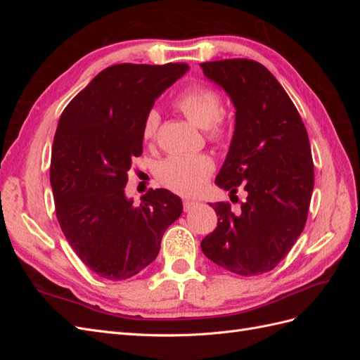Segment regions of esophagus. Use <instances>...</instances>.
<instances>
[{
    "label": "esophagus",
    "mask_w": 360,
    "mask_h": 360,
    "mask_svg": "<svg viewBox=\"0 0 360 360\" xmlns=\"http://www.w3.org/2000/svg\"><path fill=\"white\" fill-rule=\"evenodd\" d=\"M198 202L197 201H192V200H184L183 201V209L184 212H191L195 205H197Z\"/></svg>",
    "instance_id": "obj_1"
}]
</instances>
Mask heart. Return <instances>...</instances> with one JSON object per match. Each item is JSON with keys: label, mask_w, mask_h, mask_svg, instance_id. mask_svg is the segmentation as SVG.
Listing matches in <instances>:
<instances>
[{"label": "heart", "mask_w": 360, "mask_h": 360, "mask_svg": "<svg viewBox=\"0 0 360 360\" xmlns=\"http://www.w3.org/2000/svg\"><path fill=\"white\" fill-rule=\"evenodd\" d=\"M174 106L186 115L193 124L205 129L210 139H221L226 132V123L222 114V101L219 94L209 86L193 85L181 91ZM160 115L150 110L143 123V136L153 141L158 135ZM214 169L213 160L207 155H174L163 159L156 167V179L163 186L184 197L197 195L209 181Z\"/></svg>", "instance_id": "1"}]
</instances>
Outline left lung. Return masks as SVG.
<instances>
[{
  "label": "left lung",
  "mask_w": 360,
  "mask_h": 360,
  "mask_svg": "<svg viewBox=\"0 0 360 360\" xmlns=\"http://www.w3.org/2000/svg\"><path fill=\"white\" fill-rule=\"evenodd\" d=\"M236 108V126L216 184L231 197L242 186L240 210L210 204L214 231L201 242L213 263L242 276L261 275L284 259L307 224L314 189L309 138L287 91L263 64L233 58L201 64Z\"/></svg>",
  "instance_id": "obj_1"
}]
</instances>
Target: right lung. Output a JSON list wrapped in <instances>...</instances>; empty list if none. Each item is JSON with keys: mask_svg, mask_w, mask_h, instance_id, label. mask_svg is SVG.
<instances>
[{"mask_svg": "<svg viewBox=\"0 0 360 360\" xmlns=\"http://www.w3.org/2000/svg\"><path fill=\"white\" fill-rule=\"evenodd\" d=\"M188 69L184 63L115 64L60 117L49 174L57 219L76 255L105 279H127L147 267L183 212L167 189H150L135 207L124 188L132 159L143 155L147 112Z\"/></svg>", "mask_w": 360, "mask_h": 360, "instance_id": "obj_1", "label": "right lung"}]
</instances>
